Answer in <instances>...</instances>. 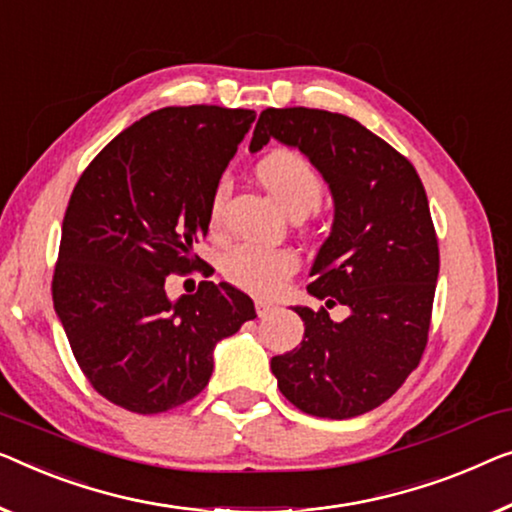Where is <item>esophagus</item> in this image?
Wrapping results in <instances>:
<instances>
[{
	"label": "esophagus",
	"mask_w": 512,
	"mask_h": 512,
	"mask_svg": "<svg viewBox=\"0 0 512 512\" xmlns=\"http://www.w3.org/2000/svg\"><path fill=\"white\" fill-rule=\"evenodd\" d=\"M274 309H277V307H274L272 302H268V300H256V311H258V316H261V318H268Z\"/></svg>",
	"instance_id": "34e87169"
}]
</instances>
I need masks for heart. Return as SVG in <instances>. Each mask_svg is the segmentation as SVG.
Returning <instances> with one entry per match:
<instances>
[{
	"instance_id": "obj_1",
	"label": "heart",
	"mask_w": 512,
	"mask_h": 512,
	"mask_svg": "<svg viewBox=\"0 0 512 512\" xmlns=\"http://www.w3.org/2000/svg\"><path fill=\"white\" fill-rule=\"evenodd\" d=\"M254 175L293 219L307 217L323 201V177L302 154L286 150V147H279L258 159ZM224 201L226 182H221L214 189L210 207H207V226L212 233H219L221 228ZM295 270H298V256L286 247L238 244L221 258L224 277L231 284L256 295H274Z\"/></svg>"
}]
</instances>
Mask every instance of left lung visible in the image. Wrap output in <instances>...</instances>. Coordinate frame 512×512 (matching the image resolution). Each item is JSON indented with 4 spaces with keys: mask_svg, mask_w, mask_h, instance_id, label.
I'll list each match as a JSON object with an SVG mask.
<instances>
[{
    "mask_svg": "<svg viewBox=\"0 0 512 512\" xmlns=\"http://www.w3.org/2000/svg\"><path fill=\"white\" fill-rule=\"evenodd\" d=\"M270 138L307 154L335 198L330 238L307 291L323 307H295L298 348L270 360L295 409L344 420L381 406L425 353L439 277V240L425 187L404 154L351 117L318 108H265L249 150ZM346 304L344 322L327 309Z\"/></svg>",
    "mask_w": 512,
    "mask_h": 512,
    "instance_id": "1",
    "label": "left lung"
}]
</instances>
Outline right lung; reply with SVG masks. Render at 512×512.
I'll return each mask as SVG.
<instances>
[{
	"instance_id": "right-lung-1",
	"label": "right lung",
	"mask_w": 512,
	"mask_h": 512,
	"mask_svg": "<svg viewBox=\"0 0 512 512\" xmlns=\"http://www.w3.org/2000/svg\"><path fill=\"white\" fill-rule=\"evenodd\" d=\"M254 110L170 106L115 136L83 170L66 207L53 302L92 388L140 416L177 409L210 381L212 351L254 302L201 281L173 302L170 274L201 272L194 247L207 207Z\"/></svg>"
}]
</instances>
